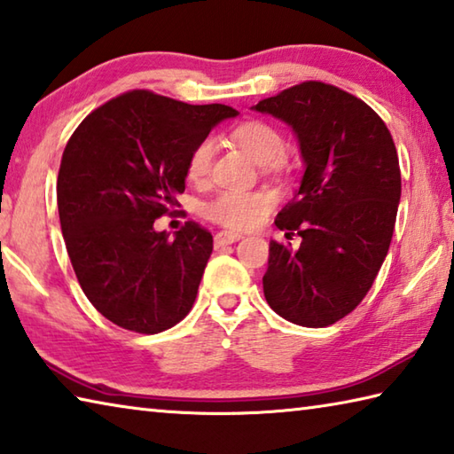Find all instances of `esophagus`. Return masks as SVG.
<instances>
[{
  "mask_svg": "<svg viewBox=\"0 0 454 454\" xmlns=\"http://www.w3.org/2000/svg\"><path fill=\"white\" fill-rule=\"evenodd\" d=\"M242 238V234H236V232H226V230H222L216 236H214V246L220 248V246H228V244H234Z\"/></svg>",
  "mask_w": 454,
  "mask_h": 454,
  "instance_id": "esophagus-1",
  "label": "esophagus"
}]
</instances>
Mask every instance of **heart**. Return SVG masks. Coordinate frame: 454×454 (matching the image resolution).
<instances>
[{"label":"heart","instance_id":"heart-1","mask_svg":"<svg viewBox=\"0 0 454 454\" xmlns=\"http://www.w3.org/2000/svg\"><path fill=\"white\" fill-rule=\"evenodd\" d=\"M234 143L240 145L255 162L266 164L276 160L284 151V138L278 130L263 121H246L232 130ZM216 143L212 138H204L192 148L188 156L186 172L188 178L194 183L210 175ZM271 199L266 192H246V191H228L218 194L212 202L206 204V216L218 222L222 226L244 230L258 224L263 214L270 210Z\"/></svg>","mask_w":454,"mask_h":454}]
</instances>
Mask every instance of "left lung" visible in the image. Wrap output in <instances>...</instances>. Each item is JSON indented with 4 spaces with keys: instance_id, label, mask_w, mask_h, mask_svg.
<instances>
[{
    "instance_id": "1",
    "label": "left lung",
    "mask_w": 454,
    "mask_h": 454,
    "mask_svg": "<svg viewBox=\"0 0 454 454\" xmlns=\"http://www.w3.org/2000/svg\"><path fill=\"white\" fill-rule=\"evenodd\" d=\"M252 109L292 127L306 164L276 218L286 238L298 234L301 244L270 242L263 295L292 324L332 325L359 306L389 252L401 200L397 148L369 105L319 81Z\"/></svg>"
}]
</instances>
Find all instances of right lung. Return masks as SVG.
Returning a JSON list of instances; mask_svg holds the SVG:
<instances>
[{
	"label": "right lung",
	"mask_w": 454,
	"mask_h": 454,
	"mask_svg": "<svg viewBox=\"0 0 454 454\" xmlns=\"http://www.w3.org/2000/svg\"><path fill=\"white\" fill-rule=\"evenodd\" d=\"M236 114L137 89L71 135L57 176L61 232L81 290L114 325L153 335L192 309L212 234L191 220L170 240L154 220L176 212L192 148Z\"/></svg>",
	"instance_id": "obj_1"
}]
</instances>
